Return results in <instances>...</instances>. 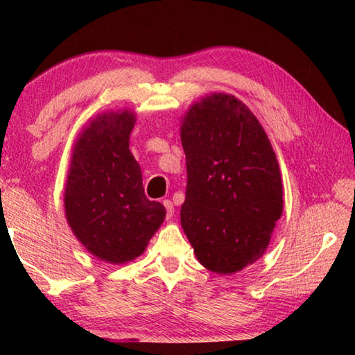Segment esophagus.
<instances>
[{
    "label": "esophagus",
    "instance_id": "1",
    "mask_svg": "<svg viewBox=\"0 0 355 355\" xmlns=\"http://www.w3.org/2000/svg\"><path fill=\"white\" fill-rule=\"evenodd\" d=\"M163 205L166 207V211H167L166 218L167 219H172V216H173V203L171 200H163Z\"/></svg>",
    "mask_w": 355,
    "mask_h": 355
}]
</instances>
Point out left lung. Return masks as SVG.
Returning a JSON list of instances; mask_svg holds the SVG:
<instances>
[{"label": "left lung", "mask_w": 355, "mask_h": 355, "mask_svg": "<svg viewBox=\"0 0 355 355\" xmlns=\"http://www.w3.org/2000/svg\"><path fill=\"white\" fill-rule=\"evenodd\" d=\"M180 137L188 186L182 227L208 271L233 274L260 258L284 211L277 158L261 123L235 95L189 106Z\"/></svg>", "instance_id": "1"}]
</instances>
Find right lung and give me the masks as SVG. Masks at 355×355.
Listing matches in <instances>:
<instances>
[{"label": "right lung", "instance_id": "1", "mask_svg": "<svg viewBox=\"0 0 355 355\" xmlns=\"http://www.w3.org/2000/svg\"><path fill=\"white\" fill-rule=\"evenodd\" d=\"M136 114L101 112L84 125L71 148L64 191L65 219L78 241L98 260L133 261L166 218L144 194L142 172L130 152Z\"/></svg>", "mask_w": 355, "mask_h": 355}]
</instances>
